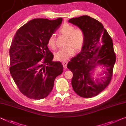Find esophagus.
<instances>
[{
	"instance_id": "esophagus-1",
	"label": "esophagus",
	"mask_w": 126,
	"mask_h": 126,
	"mask_svg": "<svg viewBox=\"0 0 126 126\" xmlns=\"http://www.w3.org/2000/svg\"><path fill=\"white\" fill-rule=\"evenodd\" d=\"M63 64V67L64 68H67V64H68V61H63L62 62Z\"/></svg>"
}]
</instances>
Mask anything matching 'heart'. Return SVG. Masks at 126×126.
Segmentation results:
<instances>
[{
  "mask_svg": "<svg viewBox=\"0 0 126 126\" xmlns=\"http://www.w3.org/2000/svg\"><path fill=\"white\" fill-rule=\"evenodd\" d=\"M62 35L67 37L64 45L66 46L60 49L55 54V58L57 61H65L72 57L75 53L80 51L85 44V34L81 29H75L69 24H64L59 30ZM47 45L51 49L56 48L55 37L51 35L47 39Z\"/></svg>",
  "mask_w": 126,
  "mask_h": 126,
  "instance_id": "b5f03b06",
  "label": "heart"
}]
</instances>
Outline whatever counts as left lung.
<instances>
[{
  "mask_svg": "<svg viewBox=\"0 0 126 126\" xmlns=\"http://www.w3.org/2000/svg\"><path fill=\"white\" fill-rule=\"evenodd\" d=\"M68 22L82 30L85 37L81 51L67 64L73 73V89L81 97L95 96L106 88L112 77L116 61L112 39L102 24L88 16L73 18ZM97 66L105 70L100 79L94 80L92 76Z\"/></svg>",
  "mask_w": 126,
  "mask_h": 126,
  "instance_id": "8db88e82",
  "label": "left lung"
}]
</instances>
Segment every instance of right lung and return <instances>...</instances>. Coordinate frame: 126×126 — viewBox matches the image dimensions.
<instances>
[{"instance_id": "right-lung-1", "label": "right lung", "mask_w": 126, "mask_h": 126, "mask_svg": "<svg viewBox=\"0 0 126 126\" xmlns=\"http://www.w3.org/2000/svg\"><path fill=\"white\" fill-rule=\"evenodd\" d=\"M62 20L33 19L19 28L14 36L9 50L10 73L19 91L30 99L47 97L55 78L63 72V65L53 61L54 55L47 47V39Z\"/></svg>"}]
</instances>
